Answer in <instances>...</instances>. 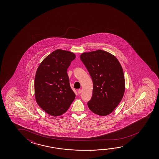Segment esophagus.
I'll return each mask as SVG.
<instances>
[{"instance_id":"1","label":"esophagus","mask_w":159,"mask_h":159,"mask_svg":"<svg viewBox=\"0 0 159 159\" xmlns=\"http://www.w3.org/2000/svg\"><path fill=\"white\" fill-rule=\"evenodd\" d=\"M78 93V94H81L82 93V90L81 89H79Z\"/></svg>"}]
</instances>
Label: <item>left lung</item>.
I'll list each match as a JSON object with an SVG mask.
<instances>
[{
	"mask_svg": "<svg viewBox=\"0 0 159 159\" xmlns=\"http://www.w3.org/2000/svg\"><path fill=\"white\" fill-rule=\"evenodd\" d=\"M80 59L93 83V96L88 102L89 109L100 116L110 114L120 103L125 91V79L119 61L102 50L83 53Z\"/></svg>",
	"mask_w": 159,
	"mask_h": 159,
	"instance_id": "8db88e82",
	"label": "left lung"
}]
</instances>
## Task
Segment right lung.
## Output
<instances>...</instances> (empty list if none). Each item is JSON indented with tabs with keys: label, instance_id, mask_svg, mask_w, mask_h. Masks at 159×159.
Returning <instances> with one entry per match:
<instances>
[{
	"label": "right lung",
	"instance_id": "add662e5",
	"mask_svg": "<svg viewBox=\"0 0 159 159\" xmlns=\"http://www.w3.org/2000/svg\"><path fill=\"white\" fill-rule=\"evenodd\" d=\"M75 57L73 52L56 50L45 58L37 69L34 80L35 99L39 107L52 116L65 113L75 98L67 74Z\"/></svg>",
	"mask_w": 159,
	"mask_h": 159
}]
</instances>
